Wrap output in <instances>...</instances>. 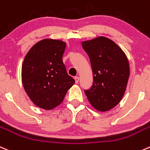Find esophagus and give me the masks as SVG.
Listing matches in <instances>:
<instances>
[{
  "mask_svg": "<svg viewBox=\"0 0 150 150\" xmlns=\"http://www.w3.org/2000/svg\"><path fill=\"white\" fill-rule=\"evenodd\" d=\"M79 80H80L79 77H78V76L75 77V83H78L79 82Z\"/></svg>",
  "mask_w": 150,
  "mask_h": 150,
  "instance_id": "34e87169",
  "label": "esophagus"
}]
</instances>
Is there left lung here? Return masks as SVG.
Instances as JSON below:
<instances>
[{"label":"left lung","mask_w":150,"mask_h":150,"mask_svg":"<svg viewBox=\"0 0 150 150\" xmlns=\"http://www.w3.org/2000/svg\"><path fill=\"white\" fill-rule=\"evenodd\" d=\"M93 72V83L84 91L92 106L106 111L122 98L128 81V60L122 49L109 39L100 36L83 42Z\"/></svg>","instance_id":"obj_1"}]
</instances>
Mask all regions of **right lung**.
<instances>
[{
  "instance_id": "obj_1",
  "label": "right lung",
  "mask_w": 150,
  "mask_h": 150,
  "mask_svg": "<svg viewBox=\"0 0 150 150\" xmlns=\"http://www.w3.org/2000/svg\"><path fill=\"white\" fill-rule=\"evenodd\" d=\"M66 45L43 40L30 49L22 67L26 93L36 105L50 110L62 103L75 80L67 72L62 57Z\"/></svg>"
}]
</instances>
